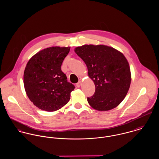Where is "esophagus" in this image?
I'll return each mask as SVG.
<instances>
[{"label": "esophagus", "instance_id": "esophagus-1", "mask_svg": "<svg viewBox=\"0 0 159 159\" xmlns=\"http://www.w3.org/2000/svg\"><path fill=\"white\" fill-rule=\"evenodd\" d=\"M81 84H82V81H80L76 84V86H77L78 88H80V87L81 86Z\"/></svg>", "mask_w": 159, "mask_h": 159}]
</instances>
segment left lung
Segmentation results:
<instances>
[{"instance_id": "1", "label": "left lung", "mask_w": 159, "mask_h": 159, "mask_svg": "<svg viewBox=\"0 0 159 159\" xmlns=\"http://www.w3.org/2000/svg\"><path fill=\"white\" fill-rule=\"evenodd\" d=\"M88 67L95 91L88 102L100 111L117 107L125 97L131 83V72L124 55L111 46L84 45L75 48Z\"/></svg>"}]
</instances>
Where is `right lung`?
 Wrapping results in <instances>:
<instances>
[{
	"label": "right lung",
	"mask_w": 159,
	"mask_h": 159,
	"mask_svg": "<svg viewBox=\"0 0 159 159\" xmlns=\"http://www.w3.org/2000/svg\"><path fill=\"white\" fill-rule=\"evenodd\" d=\"M70 49V46L46 48L34 54L26 64L23 76L25 91L34 105L42 110H59L68 103L70 93L75 88L61 70Z\"/></svg>",
	"instance_id": "right-lung-1"
}]
</instances>
